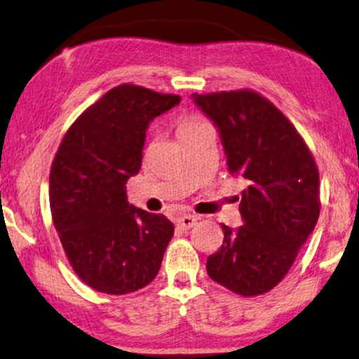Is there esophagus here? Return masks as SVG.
<instances>
[{
	"label": "esophagus",
	"instance_id": "34e87169",
	"mask_svg": "<svg viewBox=\"0 0 359 359\" xmlns=\"http://www.w3.org/2000/svg\"><path fill=\"white\" fill-rule=\"evenodd\" d=\"M196 224H197V218L192 215H183L176 219V226H178V229H181V231H189V229Z\"/></svg>",
	"mask_w": 359,
	"mask_h": 359
}]
</instances>
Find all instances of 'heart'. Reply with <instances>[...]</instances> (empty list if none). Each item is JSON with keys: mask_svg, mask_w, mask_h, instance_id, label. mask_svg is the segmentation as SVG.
<instances>
[{"mask_svg": "<svg viewBox=\"0 0 359 359\" xmlns=\"http://www.w3.org/2000/svg\"><path fill=\"white\" fill-rule=\"evenodd\" d=\"M203 126H207V122L198 119V117H184L178 126V135L180 137H183V135L197 130V128H202Z\"/></svg>", "mask_w": 359, "mask_h": 359, "instance_id": "1", "label": "heart"}]
</instances>
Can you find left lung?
Masks as SVG:
<instances>
[{
  "mask_svg": "<svg viewBox=\"0 0 359 359\" xmlns=\"http://www.w3.org/2000/svg\"><path fill=\"white\" fill-rule=\"evenodd\" d=\"M191 98L218 128L227 170L242 178L243 226L222 224L224 242L208 256L210 278L240 296H259L291 269L320 216V175L294 126L251 90Z\"/></svg>",
  "mask_w": 359,
  "mask_h": 359,
  "instance_id": "1",
  "label": "left lung"
}]
</instances>
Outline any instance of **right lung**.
I'll return each instance as SVG.
<instances>
[{
    "mask_svg": "<svg viewBox=\"0 0 359 359\" xmlns=\"http://www.w3.org/2000/svg\"><path fill=\"white\" fill-rule=\"evenodd\" d=\"M180 95L122 84L87 108L65 135L52 163V219L79 278L104 294H128L161 269L175 227L127 201L152 119Z\"/></svg>",
    "mask_w": 359,
    "mask_h": 359,
    "instance_id": "add662e5",
    "label": "right lung"
}]
</instances>
